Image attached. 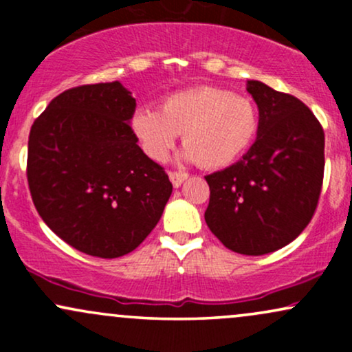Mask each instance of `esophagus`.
Instances as JSON below:
<instances>
[{
    "label": "esophagus",
    "mask_w": 352,
    "mask_h": 352,
    "mask_svg": "<svg viewBox=\"0 0 352 352\" xmlns=\"http://www.w3.org/2000/svg\"><path fill=\"white\" fill-rule=\"evenodd\" d=\"M168 179H170L173 187L179 188L180 185L188 179V173H185V172H168Z\"/></svg>",
    "instance_id": "esophagus-1"
}]
</instances>
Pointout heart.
Returning <instances> with one entry per match:
<instances>
[{
	"label": "heart",
	"instance_id": "obj_1",
	"mask_svg": "<svg viewBox=\"0 0 352 352\" xmlns=\"http://www.w3.org/2000/svg\"><path fill=\"white\" fill-rule=\"evenodd\" d=\"M258 122L252 99L221 87L199 86L168 94L160 109L137 107L131 129L155 162L167 159L182 134V159L212 170L228 167L248 151Z\"/></svg>",
	"mask_w": 352,
	"mask_h": 352
}]
</instances>
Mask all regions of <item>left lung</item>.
I'll return each mask as SVG.
<instances>
[{
	"label": "left lung",
	"mask_w": 352,
	"mask_h": 352,
	"mask_svg": "<svg viewBox=\"0 0 352 352\" xmlns=\"http://www.w3.org/2000/svg\"><path fill=\"white\" fill-rule=\"evenodd\" d=\"M246 91L258 106L256 140L236 164L205 177V221L240 254L276 252L296 238L316 210L324 172V132L300 99L261 80Z\"/></svg>",
	"instance_id": "obj_1"
}]
</instances>
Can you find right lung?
I'll list each match as a JSON object with an SVG mask.
<instances>
[{
    "label": "right lung",
    "instance_id": "obj_1",
    "mask_svg": "<svg viewBox=\"0 0 352 352\" xmlns=\"http://www.w3.org/2000/svg\"><path fill=\"white\" fill-rule=\"evenodd\" d=\"M135 99L119 80L54 98L28 142V184L44 223L79 252L131 253L162 217L172 184L132 134Z\"/></svg>",
    "mask_w": 352,
    "mask_h": 352
}]
</instances>
